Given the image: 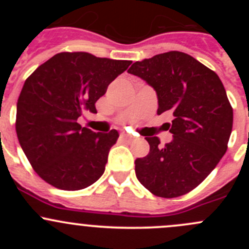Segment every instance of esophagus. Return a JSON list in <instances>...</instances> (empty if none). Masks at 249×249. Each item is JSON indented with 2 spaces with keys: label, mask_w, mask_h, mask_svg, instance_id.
<instances>
[{
  "label": "esophagus",
  "mask_w": 249,
  "mask_h": 249,
  "mask_svg": "<svg viewBox=\"0 0 249 249\" xmlns=\"http://www.w3.org/2000/svg\"><path fill=\"white\" fill-rule=\"evenodd\" d=\"M120 137H122L123 140H126V141H130V140L134 139V136H132V135L126 134V132H123V134L120 135Z\"/></svg>",
  "instance_id": "34e87169"
}]
</instances>
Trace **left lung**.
Wrapping results in <instances>:
<instances>
[{
    "label": "left lung",
    "mask_w": 249,
    "mask_h": 249,
    "mask_svg": "<svg viewBox=\"0 0 249 249\" xmlns=\"http://www.w3.org/2000/svg\"><path fill=\"white\" fill-rule=\"evenodd\" d=\"M127 72L154 88L158 114L173 115L171 142L161 147L158 137H147L149 153L135 160L137 179L166 199L192 192L228 149L232 107L222 80L196 59L176 50L136 61Z\"/></svg>",
    "instance_id": "8db88e82"
}]
</instances>
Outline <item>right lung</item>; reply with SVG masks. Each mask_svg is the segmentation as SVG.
<instances>
[{
    "mask_svg": "<svg viewBox=\"0 0 249 249\" xmlns=\"http://www.w3.org/2000/svg\"><path fill=\"white\" fill-rule=\"evenodd\" d=\"M130 64L64 52L25 80L17 104L16 130L27 160L42 179L57 189L80 190L104 175L119 134L94 132L77 120L84 109L96 113L97 100Z\"/></svg>",
    "mask_w": 249,
    "mask_h": 249,
    "instance_id": "obj_1",
    "label": "right lung"
}]
</instances>
